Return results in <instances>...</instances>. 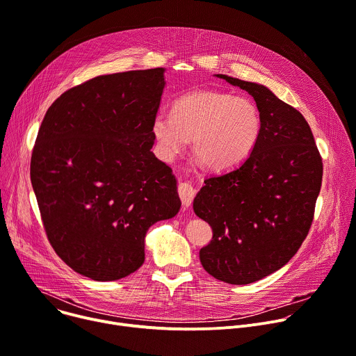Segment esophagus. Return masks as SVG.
Listing matches in <instances>:
<instances>
[{
	"mask_svg": "<svg viewBox=\"0 0 356 356\" xmlns=\"http://www.w3.org/2000/svg\"><path fill=\"white\" fill-rule=\"evenodd\" d=\"M194 194H195V190L193 187V184L187 183V181H183L179 184V195H180V200L183 202V206L187 209L191 206V201L194 198Z\"/></svg>",
	"mask_w": 356,
	"mask_h": 356,
	"instance_id": "34e87169",
	"label": "esophagus"
}]
</instances>
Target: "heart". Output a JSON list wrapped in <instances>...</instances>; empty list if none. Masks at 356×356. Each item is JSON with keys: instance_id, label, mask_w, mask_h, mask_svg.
<instances>
[{"instance_id": "b5f03b06", "label": "heart", "mask_w": 356, "mask_h": 356, "mask_svg": "<svg viewBox=\"0 0 356 356\" xmlns=\"http://www.w3.org/2000/svg\"><path fill=\"white\" fill-rule=\"evenodd\" d=\"M152 132L165 158L181 154L193 139L197 159L222 172L242 165L253 154L262 134V114L248 95L198 90L177 98L172 114L159 113Z\"/></svg>"}]
</instances>
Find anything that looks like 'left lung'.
<instances>
[{"label":"left lung","instance_id":"8db88e82","mask_svg":"<svg viewBox=\"0 0 356 356\" xmlns=\"http://www.w3.org/2000/svg\"><path fill=\"white\" fill-rule=\"evenodd\" d=\"M248 91L262 114V134L239 166L204 180L194 198L197 217L213 228L200 261L229 284L258 282L283 268L306 239L323 180L310 125L268 87L217 74Z\"/></svg>","mask_w":356,"mask_h":356}]
</instances>
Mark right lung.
Listing matches in <instances>:
<instances>
[{"label":"right lung","mask_w":356,"mask_h":356,"mask_svg":"<svg viewBox=\"0 0 356 356\" xmlns=\"http://www.w3.org/2000/svg\"><path fill=\"white\" fill-rule=\"evenodd\" d=\"M165 69L94 77L49 107L31 181L50 245L74 272L122 279L145 261V236L180 210L177 181L152 146Z\"/></svg>","instance_id":"add662e5"}]
</instances>
